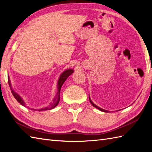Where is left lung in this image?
<instances>
[{
  "instance_id": "8db88e82",
  "label": "left lung",
  "mask_w": 152,
  "mask_h": 152,
  "mask_svg": "<svg viewBox=\"0 0 152 152\" xmlns=\"http://www.w3.org/2000/svg\"><path fill=\"white\" fill-rule=\"evenodd\" d=\"M89 101H90V102H91V104L94 106L95 108H97V109H99V110H101V111H102V112H108V111H107V110H104V109H102V108H99V106H96L95 104H93V102L91 101V99H90V98H89Z\"/></svg>"
}]
</instances>
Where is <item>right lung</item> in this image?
<instances>
[{
    "instance_id": "obj_1",
    "label": "right lung",
    "mask_w": 152,
    "mask_h": 152,
    "mask_svg": "<svg viewBox=\"0 0 152 152\" xmlns=\"http://www.w3.org/2000/svg\"><path fill=\"white\" fill-rule=\"evenodd\" d=\"M73 70L72 69H69V70H66L63 72L62 74H61V75L60 76V78L58 80V84H57V89H58V92L57 93V95L56 96V97H55L54 100H53V102L52 104H51L50 106H48V107L45 108L44 109H41L39 110H51V109H53V108L56 107V106L58 104V103L60 101V91H61V86H63V84L64 83V82L66 81V80L68 78V77H69L70 75H71L73 73ZM8 83H9V86L10 87V89H11V91L12 93V95H14V96L15 97V99L17 100V101L20 103L21 104L25 106V102L23 101L22 99L21 98V96L18 95L17 93L15 92L14 91V90L12 89V87H11V83H10V81L9 78H8Z\"/></svg>"
}]
</instances>
